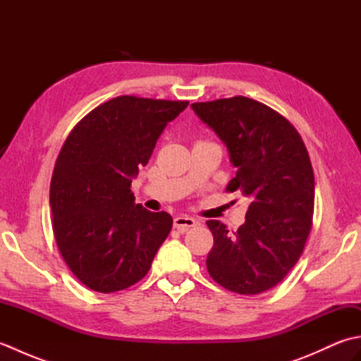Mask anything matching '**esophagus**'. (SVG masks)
I'll return each mask as SVG.
<instances>
[{
    "instance_id": "obj_1",
    "label": "esophagus",
    "mask_w": 361,
    "mask_h": 361,
    "mask_svg": "<svg viewBox=\"0 0 361 361\" xmlns=\"http://www.w3.org/2000/svg\"><path fill=\"white\" fill-rule=\"evenodd\" d=\"M198 225V220L189 217V216H178L173 220V226L178 229L180 233H186L189 228H194Z\"/></svg>"
}]
</instances>
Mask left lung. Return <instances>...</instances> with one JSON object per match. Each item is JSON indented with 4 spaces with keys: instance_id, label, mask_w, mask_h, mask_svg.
<instances>
[{
    "instance_id": "obj_1",
    "label": "left lung",
    "mask_w": 361,
    "mask_h": 361,
    "mask_svg": "<svg viewBox=\"0 0 361 361\" xmlns=\"http://www.w3.org/2000/svg\"><path fill=\"white\" fill-rule=\"evenodd\" d=\"M190 109L226 145L237 169L226 190L250 200L235 233L219 220L206 221L214 235L206 267L229 291L262 293L295 267L310 233L315 176L307 149L286 118L250 97L197 102Z\"/></svg>"
}]
</instances>
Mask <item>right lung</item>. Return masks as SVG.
Listing matches in <instances>:
<instances>
[{
  "label": "right lung",
  "mask_w": 361,
  "mask_h": 361,
  "mask_svg": "<svg viewBox=\"0 0 361 361\" xmlns=\"http://www.w3.org/2000/svg\"><path fill=\"white\" fill-rule=\"evenodd\" d=\"M188 104L119 96L66 137L51 180L52 228L60 255L88 288L111 293L141 281L171 233V214L136 204L130 185Z\"/></svg>",
  "instance_id": "obj_1"
}]
</instances>
